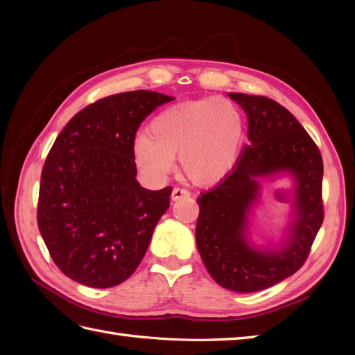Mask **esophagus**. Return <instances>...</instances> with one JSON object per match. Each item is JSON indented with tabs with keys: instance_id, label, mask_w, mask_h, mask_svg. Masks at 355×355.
<instances>
[{
	"instance_id": "34e87169",
	"label": "esophagus",
	"mask_w": 355,
	"mask_h": 355,
	"mask_svg": "<svg viewBox=\"0 0 355 355\" xmlns=\"http://www.w3.org/2000/svg\"><path fill=\"white\" fill-rule=\"evenodd\" d=\"M189 195H191L189 191L182 189V187H173L171 198H172V201H178V200H182V198H187V197H189Z\"/></svg>"
}]
</instances>
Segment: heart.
Wrapping results in <instances>:
<instances>
[{
	"mask_svg": "<svg viewBox=\"0 0 355 355\" xmlns=\"http://www.w3.org/2000/svg\"><path fill=\"white\" fill-rule=\"evenodd\" d=\"M244 139V123L229 101L207 99L172 105L149 123V135L134 141V162L143 175L162 182L175 166L197 184H214L235 166Z\"/></svg>",
	"mask_w": 355,
	"mask_h": 355,
	"instance_id": "b5f03b06",
	"label": "heart"
}]
</instances>
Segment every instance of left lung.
Segmentation results:
<instances>
[{"instance_id":"8db88e82","label":"left lung","mask_w":355,"mask_h":355,"mask_svg":"<svg viewBox=\"0 0 355 355\" xmlns=\"http://www.w3.org/2000/svg\"><path fill=\"white\" fill-rule=\"evenodd\" d=\"M248 120V145L233 169L197 198L195 239L216 284L236 293L259 291L294 275L305 262L323 221V162L319 148L296 117L263 96L229 93ZM285 173L293 180V202L283 239L256 246L250 216L260 199V180Z\"/></svg>"}]
</instances>
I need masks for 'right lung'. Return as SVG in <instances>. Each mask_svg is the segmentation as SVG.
<instances>
[{
  "label": "right lung",
  "instance_id": "add662e5",
  "mask_svg": "<svg viewBox=\"0 0 355 355\" xmlns=\"http://www.w3.org/2000/svg\"><path fill=\"white\" fill-rule=\"evenodd\" d=\"M172 99L146 89L105 97L79 111L53 143L41 173L37 227L73 281L110 288L145 256L172 187L140 186L134 139L145 117Z\"/></svg>",
  "mask_w": 355,
  "mask_h": 355
}]
</instances>
